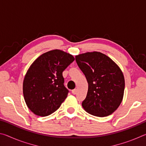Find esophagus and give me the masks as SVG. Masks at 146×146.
<instances>
[{
    "label": "esophagus",
    "instance_id": "obj_1",
    "mask_svg": "<svg viewBox=\"0 0 146 146\" xmlns=\"http://www.w3.org/2000/svg\"><path fill=\"white\" fill-rule=\"evenodd\" d=\"M71 92H72V93L73 94V95H76V94L77 93V90H76V89H75V90H72V91H71Z\"/></svg>",
    "mask_w": 146,
    "mask_h": 146
}]
</instances>
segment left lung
<instances>
[{
	"label": "left lung",
	"mask_w": 146,
	"mask_h": 146,
	"mask_svg": "<svg viewBox=\"0 0 146 146\" xmlns=\"http://www.w3.org/2000/svg\"><path fill=\"white\" fill-rule=\"evenodd\" d=\"M75 60L88 83L83 108L99 117L112 114L122 102L124 91V77L120 68L110 57L97 51L80 54Z\"/></svg>",
	"instance_id": "left-lung-1"
}]
</instances>
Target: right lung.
Returning a JSON list of instances; mask_svg holds the SVG:
<instances>
[{"label": "right lung", "mask_w": 146, "mask_h": 146, "mask_svg": "<svg viewBox=\"0 0 146 146\" xmlns=\"http://www.w3.org/2000/svg\"><path fill=\"white\" fill-rule=\"evenodd\" d=\"M75 58L70 54L54 49L41 55L31 64L23 82L26 105L34 114L41 117L58 110L69 91L64 85L62 72Z\"/></svg>", "instance_id": "add662e5"}]
</instances>
